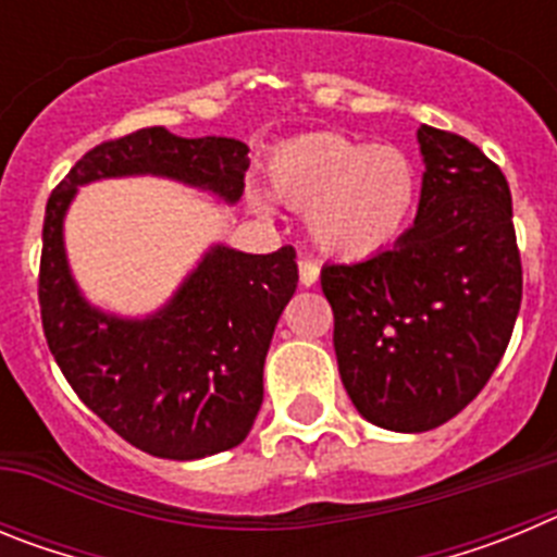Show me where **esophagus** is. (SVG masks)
Listing matches in <instances>:
<instances>
[{"mask_svg":"<svg viewBox=\"0 0 557 557\" xmlns=\"http://www.w3.org/2000/svg\"><path fill=\"white\" fill-rule=\"evenodd\" d=\"M298 273H301L304 287H314L318 278H321V268H318L312 259H301V262H298Z\"/></svg>","mask_w":557,"mask_h":557,"instance_id":"34e87169","label":"esophagus"}]
</instances>
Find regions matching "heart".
I'll return each mask as SVG.
<instances>
[{
    "mask_svg": "<svg viewBox=\"0 0 557 557\" xmlns=\"http://www.w3.org/2000/svg\"><path fill=\"white\" fill-rule=\"evenodd\" d=\"M273 195L304 211L309 243L329 259L366 262L405 234L418 203L412 161L396 147H368L343 133H307L273 152ZM256 211H270L262 189H248Z\"/></svg>",
    "mask_w": 557,
    "mask_h": 557,
    "instance_id": "1",
    "label": "heart"
}]
</instances>
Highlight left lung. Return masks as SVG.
I'll return each mask as SVG.
<instances>
[{"mask_svg":"<svg viewBox=\"0 0 557 557\" xmlns=\"http://www.w3.org/2000/svg\"><path fill=\"white\" fill-rule=\"evenodd\" d=\"M416 223L391 250L326 264L339 379L359 416L426 432L485 387L521 307L513 206L499 166L469 139L418 127Z\"/></svg>","mask_w":557,"mask_h":557,"instance_id":"left-lung-1","label":"left lung"}]
</instances>
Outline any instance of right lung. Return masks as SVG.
<instances>
[{
	"mask_svg": "<svg viewBox=\"0 0 557 557\" xmlns=\"http://www.w3.org/2000/svg\"><path fill=\"white\" fill-rule=\"evenodd\" d=\"M248 164L243 141L141 127L88 150L47 200L38 301L49 351L83 405L152 457L200 460L248 437L270 339L298 287L295 250L211 245L159 312L120 318L83 298L63 220L81 186L127 175L178 181L234 206Z\"/></svg>",
	"mask_w": 557,
	"mask_h": 557,
	"instance_id": "right-lung-1",
	"label": "right lung"
}]
</instances>
